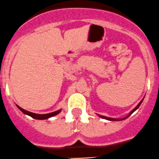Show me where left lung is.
I'll use <instances>...</instances> for the list:
<instances>
[{
  "label": "left lung",
  "mask_w": 159,
  "mask_h": 159,
  "mask_svg": "<svg viewBox=\"0 0 159 159\" xmlns=\"http://www.w3.org/2000/svg\"><path fill=\"white\" fill-rule=\"evenodd\" d=\"M142 101H143V100H142V101H141V102H139V105H138L137 106H136L135 108H134V109H133L132 111H131V112H130V114H129V115H128L127 117H125V118H119V119H118V118H107V117H105V116H103V115H98V116H99V117H101V118H105V119L109 120V121H121V120H125V119H126V118H129V117L130 116V115H131V114H132L133 112L134 111H136V110L138 109V108H139V106H140V105H141V104H142Z\"/></svg>",
  "instance_id": "obj_1"
}]
</instances>
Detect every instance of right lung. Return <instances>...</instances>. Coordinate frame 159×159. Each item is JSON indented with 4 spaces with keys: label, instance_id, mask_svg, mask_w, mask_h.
I'll return each mask as SVG.
<instances>
[{
    "label": "right lung",
    "instance_id": "add662e5",
    "mask_svg": "<svg viewBox=\"0 0 159 159\" xmlns=\"http://www.w3.org/2000/svg\"><path fill=\"white\" fill-rule=\"evenodd\" d=\"M17 108H19L20 111H21L23 113L26 114V115H29V116L32 117L33 118H35V119H39V120H44V119H48V118H51V117H53L54 116V115H57V114H59L61 112V110H58V111H56L54 112H51V113H49V114H44V115H38V114H35V113H32V112H30V111H28L23 109V108H21L20 107H19L18 105H17Z\"/></svg>",
    "mask_w": 159,
    "mask_h": 159
}]
</instances>
